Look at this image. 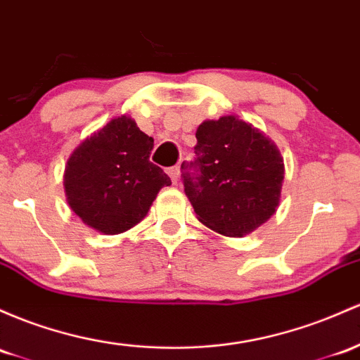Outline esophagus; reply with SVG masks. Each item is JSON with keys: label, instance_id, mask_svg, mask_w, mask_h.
Wrapping results in <instances>:
<instances>
[{"label": "esophagus", "instance_id": "obj_1", "mask_svg": "<svg viewBox=\"0 0 360 360\" xmlns=\"http://www.w3.org/2000/svg\"><path fill=\"white\" fill-rule=\"evenodd\" d=\"M167 174H169V177L172 179V183L177 184V181H179V176H181V169L177 167V165H174V167L169 169Z\"/></svg>", "mask_w": 360, "mask_h": 360}]
</instances>
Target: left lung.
<instances>
[{
	"label": "left lung",
	"mask_w": 360,
	"mask_h": 360,
	"mask_svg": "<svg viewBox=\"0 0 360 360\" xmlns=\"http://www.w3.org/2000/svg\"><path fill=\"white\" fill-rule=\"evenodd\" d=\"M196 140V159L181 169L198 220L229 238L256 231L280 203L283 159L276 145L236 116L203 121Z\"/></svg>",
	"instance_id": "1"
}]
</instances>
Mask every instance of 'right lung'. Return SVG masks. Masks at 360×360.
<instances>
[{"instance_id":"add662e5","label":"right lung","mask_w":360,"mask_h":360,"mask_svg":"<svg viewBox=\"0 0 360 360\" xmlns=\"http://www.w3.org/2000/svg\"><path fill=\"white\" fill-rule=\"evenodd\" d=\"M153 138L128 116L110 120L82 141L65 169V193L82 222L102 234H121L147 217L157 193L171 186L150 162Z\"/></svg>"}]
</instances>
